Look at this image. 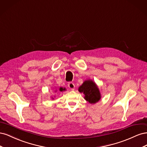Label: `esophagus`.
Segmentation results:
<instances>
[{
	"mask_svg": "<svg viewBox=\"0 0 147 147\" xmlns=\"http://www.w3.org/2000/svg\"><path fill=\"white\" fill-rule=\"evenodd\" d=\"M68 86H69V88L70 89V90H74V88H75V84H74V83H72V82H70V83H69V84H68Z\"/></svg>",
	"mask_w": 147,
	"mask_h": 147,
	"instance_id": "esophagus-1",
	"label": "esophagus"
}]
</instances>
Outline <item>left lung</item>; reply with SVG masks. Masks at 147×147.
<instances>
[{
    "label": "left lung",
    "mask_w": 147,
    "mask_h": 147,
    "mask_svg": "<svg viewBox=\"0 0 147 147\" xmlns=\"http://www.w3.org/2000/svg\"><path fill=\"white\" fill-rule=\"evenodd\" d=\"M78 91L85 95L84 99L91 104H95L100 99V94L96 84L91 80L84 82L78 88Z\"/></svg>",
    "instance_id": "left-lung-1"
}]
</instances>
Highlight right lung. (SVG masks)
Here are the masks:
<instances>
[{"label":"right lung","mask_w":147,"mask_h":147,"mask_svg":"<svg viewBox=\"0 0 147 147\" xmlns=\"http://www.w3.org/2000/svg\"><path fill=\"white\" fill-rule=\"evenodd\" d=\"M65 88H59V91H65Z\"/></svg>","instance_id":"add662e5"}]
</instances>
